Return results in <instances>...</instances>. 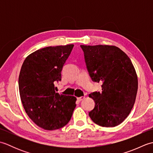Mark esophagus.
Masks as SVG:
<instances>
[{"label": "esophagus", "instance_id": "34e87169", "mask_svg": "<svg viewBox=\"0 0 153 153\" xmlns=\"http://www.w3.org/2000/svg\"><path fill=\"white\" fill-rule=\"evenodd\" d=\"M84 98H85V97L84 96H82V97H77V99L78 101H82V100H83L84 99Z\"/></svg>", "mask_w": 153, "mask_h": 153}]
</instances>
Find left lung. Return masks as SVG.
<instances>
[{
    "label": "left lung",
    "instance_id": "obj_1",
    "mask_svg": "<svg viewBox=\"0 0 153 153\" xmlns=\"http://www.w3.org/2000/svg\"><path fill=\"white\" fill-rule=\"evenodd\" d=\"M87 70L102 92L89 94L95 106L89 116L96 124L115 127L123 122L134 105L138 89L135 68L128 55L114 45H81Z\"/></svg>",
    "mask_w": 153,
    "mask_h": 153
}]
</instances>
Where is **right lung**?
<instances>
[{
  "label": "right lung",
  "instance_id": "add662e5",
  "mask_svg": "<svg viewBox=\"0 0 153 153\" xmlns=\"http://www.w3.org/2000/svg\"><path fill=\"white\" fill-rule=\"evenodd\" d=\"M74 45L41 48L25 58L18 85L23 106L35 124L46 130L66 126L76 106V97L55 92L54 82L61 80L62 67Z\"/></svg>",
  "mask_w": 153,
  "mask_h": 153
}]
</instances>
